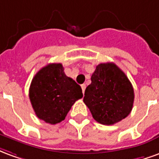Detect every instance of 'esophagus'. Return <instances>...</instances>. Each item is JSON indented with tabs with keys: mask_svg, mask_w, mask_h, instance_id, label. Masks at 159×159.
Wrapping results in <instances>:
<instances>
[{
	"mask_svg": "<svg viewBox=\"0 0 159 159\" xmlns=\"http://www.w3.org/2000/svg\"><path fill=\"white\" fill-rule=\"evenodd\" d=\"M81 87H82V89H83V93H84V92H85V89H86V85H85V84H82Z\"/></svg>",
	"mask_w": 159,
	"mask_h": 159,
	"instance_id": "34e87169",
	"label": "esophagus"
}]
</instances>
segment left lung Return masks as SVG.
I'll return each mask as SVG.
<instances>
[{
  "mask_svg": "<svg viewBox=\"0 0 159 159\" xmlns=\"http://www.w3.org/2000/svg\"><path fill=\"white\" fill-rule=\"evenodd\" d=\"M132 84L114 63L96 66L86 88L83 101L98 123L111 125L129 116L133 108Z\"/></svg>",
  "mask_w": 159,
  "mask_h": 159,
  "instance_id": "8db88e82",
  "label": "left lung"
}]
</instances>
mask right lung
<instances>
[{
  "mask_svg": "<svg viewBox=\"0 0 159 159\" xmlns=\"http://www.w3.org/2000/svg\"><path fill=\"white\" fill-rule=\"evenodd\" d=\"M37 117L50 124L65 119L73 104L81 99L80 85L64 72L62 64H49L36 73L29 91Z\"/></svg>",
  "mask_w": 159,
  "mask_h": 159,
  "instance_id": "add662e5",
  "label": "right lung"
}]
</instances>
